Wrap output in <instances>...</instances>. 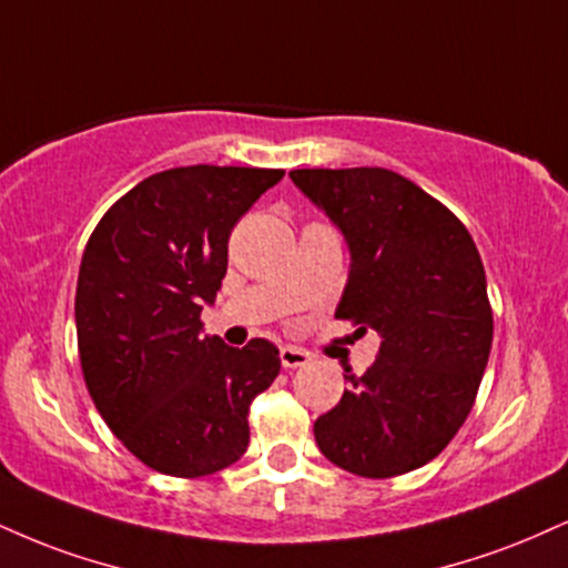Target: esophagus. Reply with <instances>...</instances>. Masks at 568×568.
I'll return each mask as SVG.
<instances>
[{"label":"esophagus","instance_id":"esophagus-1","mask_svg":"<svg viewBox=\"0 0 568 568\" xmlns=\"http://www.w3.org/2000/svg\"><path fill=\"white\" fill-rule=\"evenodd\" d=\"M310 359H312V354L298 349V346H283V349H280V362H283V367H288V371L291 367L310 365Z\"/></svg>","mask_w":568,"mask_h":568}]
</instances>
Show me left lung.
Wrapping results in <instances>:
<instances>
[{"label":"left lung","mask_w":568,"mask_h":568,"mask_svg":"<svg viewBox=\"0 0 568 568\" xmlns=\"http://www.w3.org/2000/svg\"><path fill=\"white\" fill-rule=\"evenodd\" d=\"M291 180L344 235L336 317L381 336L365 375L314 420L327 460L386 479L434 460L468 418L491 349L487 275L453 211L378 166L296 169Z\"/></svg>","instance_id":"1"}]
</instances>
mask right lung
Returning a JSON list of instances; mask_svg holds the SVG:
<instances>
[{"instance_id":"add662e5","label":"right lung","mask_w":568,"mask_h":568,"mask_svg":"<svg viewBox=\"0 0 568 568\" xmlns=\"http://www.w3.org/2000/svg\"><path fill=\"white\" fill-rule=\"evenodd\" d=\"M283 169L182 166L115 201L81 256L77 336L94 407L129 453L169 476H209L248 447V405L280 373L266 338L203 331L235 222Z\"/></svg>"}]
</instances>
